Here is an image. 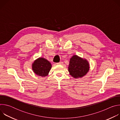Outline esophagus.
Segmentation results:
<instances>
[{
  "mask_svg": "<svg viewBox=\"0 0 120 120\" xmlns=\"http://www.w3.org/2000/svg\"><path fill=\"white\" fill-rule=\"evenodd\" d=\"M63 64V63L62 62H60L59 63H56V64Z\"/></svg>",
  "mask_w": 120,
  "mask_h": 120,
  "instance_id": "34e87169",
  "label": "esophagus"
}]
</instances>
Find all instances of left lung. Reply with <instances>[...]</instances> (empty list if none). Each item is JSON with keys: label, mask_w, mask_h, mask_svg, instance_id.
Here are the masks:
<instances>
[{"label": "left lung", "mask_w": 120, "mask_h": 120, "mask_svg": "<svg viewBox=\"0 0 120 120\" xmlns=\"http://www.w3.org/2000/svg\"><path fill=\"white\" fill-rule=\"evenodd\" d=\"M89 70V64L86 59H83L76 55H74L71 58L68 71L73 77H82L87 74Z\"/></svg>", "instance_id": "1"}]
</instances>
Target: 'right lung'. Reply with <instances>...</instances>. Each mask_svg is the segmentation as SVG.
Masks as SVG:
<instances>
[{"label": "right lung", "mask_w": 120, "mask_h": 120, "mask_svg": "<svg viewBox=\"0 0 120 120\" xmlns=\"http://www.w3.org/2000/svg\"><path fill=\"white\" fill-rule=\"evenodd\" d=\"M52 65L46 59L40 57L34 61L32 64L33 72L37 75L45 77L48 75Z\"/></svg>", "instance_id": "1"}]
</instances>
